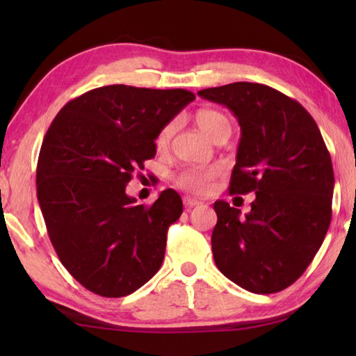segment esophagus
Listing matches in <instances>:
<instances>
[{"instance_id": "obj_1", "label": "esophagus", "mask_w": 356, "mask_h": 356, "mask_svg": "<svg viewBox=\"0 0 356 356\" xmlns=\"http://www.w3.org/2000/svg\"><path fill=\"white\" fill-rule=\"evenodd\" d=\"M201 201L200 200H195V197H190V196H185L184 197V206H185V209H193V207H196V206H201Z\"/></svg>"}]
</instances>
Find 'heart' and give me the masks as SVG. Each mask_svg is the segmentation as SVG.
Instances as JSON below:
<instances>
[{
    "mask_svg": "<svg viewBox=\"0 0 356 356\" xmlns=\"http://www.w3.org/2000/svg\"><path fill=\"white\" fill-rule=\"evenodd\" d=\"M195 122L202 130L204 135H207L210 140H216L220 135H231V120L225 113L212 108H202L195 114ZM174 135V124H166L155 136V146L159 150H165L170 146V141ZM220 170L216 166L207 168H186L176 176V184L190 193H206L210 188L212 180L218 176Z\"/></svg>",
    "mask_w": 356,
    "mask_h": 356,
    "instance_id": "obj_1",
    "label": "heart"
}]
</instances>
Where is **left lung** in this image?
Segmentation results:
<instances>
[{
    "label": "left lung",
    "instance_id": "1",
    "mask_svg": "<svg viewBox=\"0 0 356 356\" xmlns=\"http://www.w3.org/2000/svg\"><path fill=\"white\" fill-rule=\"evenodd\" d=\"M197 94L227 106L242 129L229 193H256L245 216L226 201L213 204L216 267L252 293L284 291L308 268L331 221L334 172L321 130L297 100L265 84Z\"/></svg>",
    "mask_w": 356,
    "mask_h": 356
}]
</instances>
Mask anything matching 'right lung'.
Masks as SVG:
<instances>
[{
	"label": "right lung",
	"instance_id": "add662e5",
	"mask_svg": "<svg viewBox=\"0 0 356 356\" xmlns=\"http://www.w3.org/2000/svg\"><path fill=\"white\" fill-rule=\"evenodd\" d=\"M195 94L111 84L67 102L38 160V200L59 261L83 287L119 298L159 272L168 229L182 215L174 190L136 206L125 185L156 154L155 136Z\"/></svg>",
	"mask_w": 356,
	"mask_h": 356
}]
</instances>
